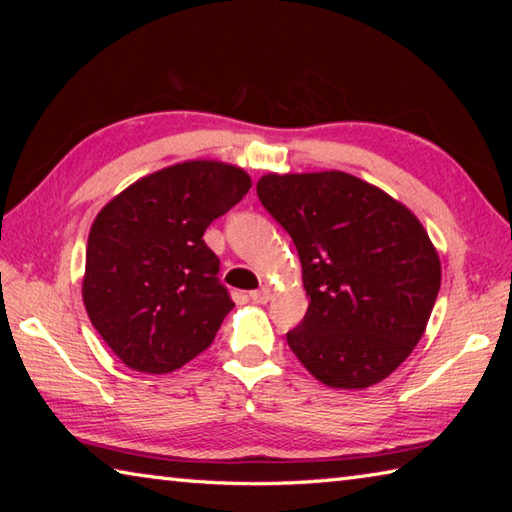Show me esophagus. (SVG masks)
<instances>
[{
	"label": "esophagus",
	"mask_w": 512,
	"mask_h": 512,
	"mask_svg": "<svg viewBox=\"0 0 512 512\" xmlns=\"http://www.w3.org/2000/svg\"><path fill=\"white\" fill-rule=\"evenodd\" d=\"M250 300H253V302H259V305H264V302L271 300V291H268L266 287L257 289V291H250Z\"/></svg>",
	"instance_id": "34e87169"
}]
</instances>
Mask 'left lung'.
Listing matches in <instances>:
<instances>
[{
	"label": "left lung",
	"instance_id": "left-lung-1",
	"mask_svg": "<svg viewBox=\"0 0 512 512\" xmlns=\"http://www.w3.org/2000/svg\"><path fill=\"white\" fill-rule=\"evenodd\" d=\"M257 196L296 244L309 296L289 348L325 386L379 384L422 339L440 289L418 216L345 171L266 173Z\"/></svg>",
	"mask_w": 512,
	"mask_h": 512
}]
</instances>
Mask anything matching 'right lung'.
<instances>
[{"label": "right lung", "mask_w": 512, "mask_h": 512, "mask_svg": "<svg viewBox=\"0 0 512 512\" xmlns=\"http://www.w3.org/2000/svg\"><path fill=\"white\" fill-rule=\"evenodd\" d=\"M250 185L235 164L185 160L101 207L85 250L83 305L128 368L167 375L210 348L235 302L203 232Z\"/></svg>", "instance_id": "add662e5"}]
</instances>
